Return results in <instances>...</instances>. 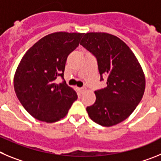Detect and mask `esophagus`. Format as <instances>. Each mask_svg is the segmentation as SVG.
Wrapping results in <instances>:
<instances>
[{
  "label": "esophagus",
  "instance_id": "esophagus-1",
  "mask_svg": "<svg viewBox=\"0 0 161 161\" xmlns=\"http://www.w3.org/2000/svg\"><path fill=\"white\" fill-rule=\"evenodd\" d=\"M78 90H79V91L80 92V93H82V92H83V91L86 90V88H85V87H79V88H78Z\"/></svg>",
  "mask_w": 161,
  "mask_h": 161
}]
</instances>
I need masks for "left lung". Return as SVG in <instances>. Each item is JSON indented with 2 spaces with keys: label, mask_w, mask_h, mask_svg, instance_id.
I'll use <instances>...</instances> for the list:
<instances>
[{
  "label": "left lung",
  "mask_w": 161,
  "mask_h": 161,
  "mask_svg": "<svg viewBox=\"0 0 161 161\" xmlns=\"http://www.w3.org/2000/svg\"><path fill=\"white\" fill-rule=\"evenodd\" d=\"M80 45L98 62L100 80L107 87L95 91L96 100L86 108L90 118L104 127L124 121L141 101L145 76L131 49L118 37L108 33H86Z\"/></svg>",
  "instance_id": "left-lung-1"
}]
</instances>
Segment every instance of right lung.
<instances>
[{"mask_svg": "<svg viewBox=\"0 0 161 161\" xmlns=\"http://www.w3.org/2000/svg\"><path fill=\"white\" fill-rule=\"evenodd\" d=\"M84 34L56 32L41 38L21 58L14 78V91L21 105L34 118L53 123L64 118L78 98L63 79L68 55Z\"/></svg>", "mask_w": 161, "mask_h": 161, "instance_id": "obj_1", "label": "right lung"}]
</instances>
